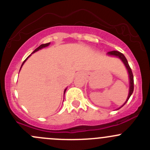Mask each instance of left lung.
<instances>
[{
	"label": "left lung",
	"instance_id": "1",
	"mask_svg": "<svg viewBox=\"0 0 150 150\" xmlns=\"http://www.w3.org/2000/svg\"><path fill=\"white\" fill-rule=\"evenodd\" d=\"M107 54H108V55H110V56H115V57H118V58H120V59L122 60V62H123V64H125V67H126L127 70H128V75H129V79H130L129 93H128V98H127L126 101H125V102L123 104V105H122V106H124L125 104V103L128 102V99H129V98H130V96H131V94L133 93V91H134V75H133L132 70H131V67H130L129 64H128V61H127L126 58H125V56H124L122 53L119 52V51H109V52L107 53ZM122 106H121L120 108H121Z\"/></svg>",
	"mask_w": 150,
	"mask_h": 150
}]
</instances>
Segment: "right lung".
<instances>
[{"label": "right lung", "mask_w": 150, "mask_h": 150, "mask_svg": "<svg viewBox=\"0 0 150 150\" xmlns=\"http://www.w3.org/2000/svg\"><path fill=\"white\" fill-rule=\"evenodd\" d=\"M48 45H50V43H45V44H41V45H40V46H38V48H36V49H35V51H33V53L36 52V51H38V50L41 49V48H45V47H47V46H48ZM30 56H29V57H30ZM28 58H27V59H25V61H24V62H23V63H22V66H21V68H22V66H23L24 63H25V62H26V60H27V59H28ZM21 68H20V69H21ZM66 90H67V89H65V90H64V93H65V91H66Z\"/></svg>", "instance_id": "obj_1"}]
</instances>
